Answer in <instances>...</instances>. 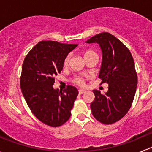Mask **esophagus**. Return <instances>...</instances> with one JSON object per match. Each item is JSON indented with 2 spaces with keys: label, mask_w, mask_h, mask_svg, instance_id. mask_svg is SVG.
I'll return each mask as SVG.
<instances>
[{
  "label": "esophagus",
  "mask_w": 152,
  "mask_h": 152,
  "mask_svg": "<svg viewBox=\"0 0 152 152\" xmlns=\"http://www.w3.org/2000/svg\"><path fill=\"white\" fill-rule=\"evenodd\" d=\"M85 93V90H82V89H80V90H79V94H82V93Z\"/></svg>",
  "instance_id": "esophagus-1"
}]
</instances>
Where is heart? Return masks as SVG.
I'll return each mask as SVG.
<instances>
[{"instance_id":"heart-1","label":"heart","mask_w":152,"mask_h":152,"mask_svg":"<svg viewBox=\"0 0 152 152\" xmlns=\"http://www.w3.org/2000/svg\"><path fill=\"white\" fill-rule=\"evenodd\" d=\"M93 54H96V53H95L94 51H93V50H87V51H85V54L84 55H85V58L87 57V56H90V55H93ZM70 59V55L67 54L65 57V59H64V61H63L64 66H67V65H68ZM72 82L76 85L83 86L85 83V77H83V76H74V78H73V80H72Z\"/></svg>"}]
</instances>
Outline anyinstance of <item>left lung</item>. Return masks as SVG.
<instances>
[{"label": "left lung", "mask_w": 152, "mask_h": 152, "mask_svg": "<svg viewBox=\"0 0 152 152\" xmlns=\"http://www.w3.org/2000/svg\"><path fill=\"white\" fill-rule=\"evenodd\" d=\"M97 42L102 51L99 78L101 85L107 83L108 91L102 94L94 90L95 99L90 104L95 118L104 124L121 120L132 104L137 85V72L128 48L108 32L98 34L86 41Z\"/></svg>", "instance_id": "1"}]
</instances>
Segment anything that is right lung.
Returning <instances> with one entry per match:
<instances>
[{
    "label": "right lung",
    "instance_id": "add662e5",
    "mask_svg": "<svg viewBox=\"0 0 152 152\" xmlns=\"http://www.w3.org/2000/svg\"><path fill=\"white\" fill-rule=\"evenodd\" d=\"M77 45L40 41L23 63L20 85L24 99L35 117L49 126H60L71 115L77 89L67 85L62 91L54 90L53 85L54 76L63 68L65 57Z\"/></svg>",
    "mask_w": 152,
    "mask_h": 152
}]
</instances>
